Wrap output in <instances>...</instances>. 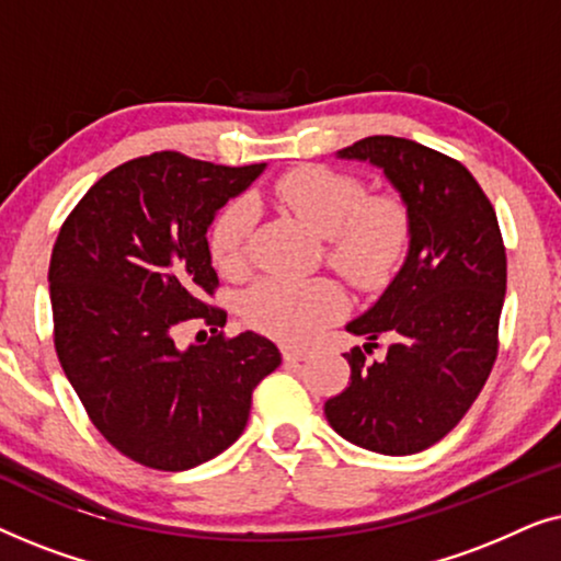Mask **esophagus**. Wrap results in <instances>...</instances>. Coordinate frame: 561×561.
Wrapping results in <instances>:
<instances>
[{
    "label": "esophagus",
    "instance_id": "1",
    "mask_svg": "<svg viewBox=\"0 0 561 561\" xmlns=\"http://www.w3.org/2000/svg\"><path fill=\"white\" fill-rule=\"evenodd\" d=\"M309 357V352L298 350V347H283V359L286 363H301V359Z\"/></svg>",
    "mask_w": 561,
    "mask_h": 561
}]
</instances>
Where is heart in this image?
Returning a JSON list of instances; mask_svg holds the SVG:
<instances>
[{"mask_svg": "<svg viewBox=\"0 0 561 561\" xmlns=\"http://www.w3.org/2000/svg\"><path fill=\"white\" fill-rule=\"evenodd\" d=\"M271 194L313 232L327 237L324 257L352 286L380 288L411 242V214L398 196L367 194L355 175L329 165H298L273 183ZM252 209L234 198L209 227V255L229 278L248 271ZM344 294L334 280H294L267 275L242 298V317L257 332L306 344L340 319Z\"/></svg>", "mask_w": 561, "mask_h": 561, "instance_id": "1", "label": "heart"}]
</instances>
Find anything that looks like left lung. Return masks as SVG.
Here are the masks:
<instances>
[{"label":"left lung","instance_id":"1","mask_svg":"<svg viewBox=\"0 0 561 561\" xmlns=\"http://www.w3.org/2000/svg\"><path fill=\"white\" fill-rule=\"evenodd\" d=\"M370 160L401 191L411 250L380 301L350 321L365 352H344L350 386L324 403L344 439L380 455H413L459 424L497 357L505 298V244L493 204L459 160L393 135L340 150ZM394 340L367 360L378 335Z\"/></svg>","mask_w":561,"mask_h":561}]
</instances>
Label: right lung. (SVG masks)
I'll list each match as a JSON object with an SVG mask.
<instances>
[{
  "label": "right lung",
  "mask_w": 561,
  "mask_h": 561,
  "mask_svg": "<svg viewBox=\"0 0 561 561\" xmlns=\"http://www.w3.org/2000/svg\"><path fill=\"white\" fill-rule=\"evenodd\" d=\"M263 168L152 152L102 175L60 227L53 344L91 424L133 462L179 472L217 457L280 365L265 336L221 332L227 311L209 304L219 278L206 229ZM188 320L210 327L204 345L174 342Z\"/></svg>",
  "instance_id": "right-lung-1"
}]
</instances>
